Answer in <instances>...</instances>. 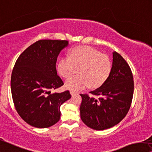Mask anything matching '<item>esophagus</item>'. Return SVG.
I'll return each instance as SVG.
<instances>
[{
    "mask_svg": "<svg viewBox=\"0 0 152 152\" xmlns=\"http://www.w3.org/2000/svg\"><path fill=\"white\" fill-rule=\"evenodd\" d=\"M75 93H76L75 91H70V94H71L72 95H74V94H75Z\"/></svg>",
    "mask_w": 152,
    "mask_h": 152,
    "instance_id": "obj_1",
    "label": "esophagus"
}]
</instances>
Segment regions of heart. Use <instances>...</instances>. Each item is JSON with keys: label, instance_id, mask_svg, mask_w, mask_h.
I'll return each instance as SVG.
<instances>
[{"label": "heart", "instance_id": "1", "mask_svg": "<svg viewBox=\"0 0 152 152\" xmlns=\"http://www.w3.org/2000/svg\"><path fill=\"white\" fill-rule=\"evenodd\" d=\"M78 69V75L66 80V88L78 91L88 86L97 88L102 85L110 76L112 63L107 55L90 47H77L70 52V57L60 60L57 69L59 74L68 78Z\"/></svg>", "mask_w": 152, "mask_h": 152}]
</instances>
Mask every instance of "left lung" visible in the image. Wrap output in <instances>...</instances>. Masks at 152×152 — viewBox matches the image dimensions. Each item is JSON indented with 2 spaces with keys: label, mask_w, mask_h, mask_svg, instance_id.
Segmentation results:
<instances>
[{
  "label": "left lung",
  "mask_w": 152,
  "mask_h": 152,
  "mask_svg": "<svg viewBox=\"0 0 152 152\" xmlns=\"http://www.w3.org/2000/svg\"><path fill=\"white\" fill-rule=\"evenodd\" d=\"M112 67L105 83L90 93L99 99L80 94V118L89 128L97 131L110 129L126 116L131 107L134 91L133 76L129 64L114 51Z\"/></svg>",
  "instance_id": "1"
}]
</instances>
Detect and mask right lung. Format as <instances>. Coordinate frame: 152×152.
Masks as SVG:
<instances>
[{"label":"right lung","mask_w":152,"mask_h":152,"mask_svg":"<svg viewBox=\"0 0 152 152\" xmlns=\"http://www.w3.org/2000/svg\"><path fill=\"white\" fill-rule=\"evenodd\" d=\"M67 40H40L28 47L16 61L11 74L12 97L24 121L37 128H48L60 119L61 104L71 98L69 91L50 94L64 85L56 62Z\"/></svg>","instance_id":"obj_1"}]
</instances>
